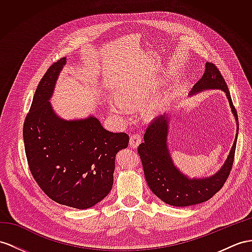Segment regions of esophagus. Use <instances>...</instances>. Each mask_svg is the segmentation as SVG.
Returning a JSON list of instances; mask_svg holds the SVG:
<instances>
[{
    "instance_id": "obj_1",
    "label": "esophagus",
    "mask_w": 252,
    "mask_h": 252,
    "mask_svg": "<svg viewBox=\"0 0 252 252\" xmlns=\"http://www.w3.org/2000/svg\"><path fill=\"white\" fill-rule=\"evenodd\" d=\"M141 141H142V137H141L140 134H133V136H131L129 140V145L131 149H137L139 144L141 143Z\"/></svg>"
}]
</instances>
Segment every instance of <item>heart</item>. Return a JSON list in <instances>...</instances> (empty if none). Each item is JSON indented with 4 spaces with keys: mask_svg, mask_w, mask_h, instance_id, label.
Wrapping results in <instances>:
<instances>
[{
    "mask_svg": "<svg viewBox=\"0 0 252 252\" xmlns=\"http://www.w3.org/2000/svg\"><path fill=\"white\" fill-rule=\"evenodd\" d=\"M120 98L121 100L124 102L126 105H124L122 102L119 100H113L111 102V111L114 115L118 116L121 120H127L128 118V108L127 107H133L134 105L140 101L139 98L136 95H132L131 93H128V92H122L120 94ZM145 113L151 116L155 113V108L154 107H150L146 109Z\"/></svg>",
    "mask_w": 252,
    "mask_h": 252,
    "instance_id": "obj_1",
    "label": "heart"
}]
</instances>
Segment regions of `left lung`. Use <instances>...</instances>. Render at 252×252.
I'll return each instance as SVG.
<instances>
[{
    "label": "left lung",
    "mask_w": 252,
    "mask_h": 252,
    "mask_svg": "<svg viewBox=\"0 0 252 252\" xmlns=\"http://www.w3.org/2000/svg\"><path fill=\"white\" fill-rule=\"evenodd\" d=\"M207 90H220L228 98L236 122V136L222 167L216 173L205 177H189L174 164L168 145L171 113H164L147 127L144 142L138 153L142 161L144 176L150 189L164 203L172 206H190L210 200L218 192L228 179L234 159L238 134V119L231 95L221 73L212 63L205 64L203 76L195 83L189 96Z\"/></svg>",
    "instance_id": "1"
}]
</instances>
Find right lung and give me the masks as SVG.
I'll use <instances>...</instances> for the list:
<instances>
[{"label":"right lung","mask_w":252,"mask_h":252,"mask_svg":"<svg viewBox=\"0 0 252 252\" xmlns=\"http://www.w3.org/2000/svg\"><path fill=\"white\" fill-rule=\"evenodd\" d=\"M65 65L63 58L50 66L36 89L23 125L24 147L31 173L48 197L85 210L111 191L115 156L129 137L106 130L94 115L65 120L55 113L50 98Z\"/></svg>","instance_id":"add662e5"}]
</instances>
